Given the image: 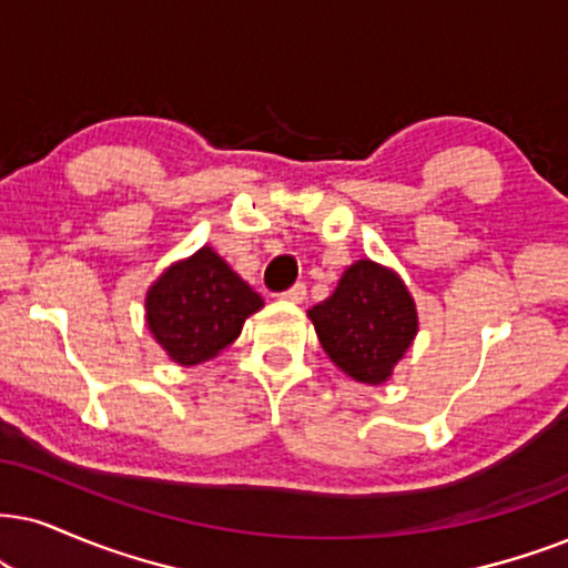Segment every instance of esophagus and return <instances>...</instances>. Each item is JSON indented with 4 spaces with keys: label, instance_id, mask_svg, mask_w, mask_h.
Masks as SVG:
<instances>
[{
    "label": "esophagus",
    "instance_id": "obj_1",
    "mask_svg": "<svg viewBox=\"0 0 568 568\" xmlns=\"http://www.w3.org/2000/svg\"><path fill=\"white\" fill-rule=\"evenodd\" d=\"M280 298H285V301H293V304H301V301L306 298V285H304V283H296V285H291L288 291H285V293H280Z\"/></svg>",
    "mask_w": 568,
    "mask_h": 568
}]
</instances>
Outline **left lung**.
Here are the masks:
<instances>
[{"label":"left lung","mask_w":568,"mask_h":568,"mask_svg":"<svg viewBox=\"0 0 568 568\" xmlns=\"http://www.w3.org/2000/svg\"><path fill=\"white\" fill-rule=\"evenodd\" d=\"M325 354L358 383L390 377L416 335L412 293L396 272L362 260L343 272L335 293L308 308Z\"/></svg>","instance_id":"1"}]
</instances>
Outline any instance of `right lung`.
Returning <instances> with one entry per match:
<instances>
[{
	"mask_svg": "<svg viewBox=\"0 0 568 568\" xmlns=\"http://www.w3.org/2000/svg\"><path fill=\"white\" fill-rule=\"evenodd\" d=\"M264 301L210 246L172 264L146 296V322L172 362L201 364L241 335Z\"/></svg>",
	"mask_w": 568,
	"mask_h": 568,
	"instance_id": "1",
	"label": "right lung"
}]
</instances>
